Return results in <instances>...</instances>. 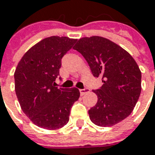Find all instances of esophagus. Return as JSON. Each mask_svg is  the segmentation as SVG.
Segmentation results:
<instances>
[{
	"label": "esophagus",
	"instance_id": "esophagus-1",
	"mask_svg": "<svg viewBox=\"0 0 155 155\" xmlns=\"http://www.w3.org/2000/svg\"><path fill=\"white\" fill-rule=\"evenodd\" d=\"M89 92V89L88 88H84V89H80V93H81V95L83 96L84 94H86L87 93Z\"/></svg>",
	"mask_w": 155,
	"mask_h": 155
}]
</instances>
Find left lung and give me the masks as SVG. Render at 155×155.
Returning a JSON list of instances; mask_svg holds the SVG:
<instances>
[{
  "label": "left lung",
  "instance_id": "obj_1",
  "mask_svg": "<svg viewBox=\"0 0 155 155\" xmlns=\"http://www.w3.org/2000/svg\"><path fill=\"white\" fill-rule=\"evenodd\" d=\"M87 60L103 85L94 91L97 104L88 110L91 121L100 127L113 126L133 111L141 91V73L131 55L116 43L99 36L80 38L74 47Z\"/></svg>",
  "mask_w": 155,
  "mask_h": 155
}]
</instances>
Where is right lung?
Segmentation results:
<instances>
[{"label":"right lung","instance_id":"1","mask_svg":"<svg viewBox=\"0 0 155 155\" xmlns=\"http://www.w3.org/2000/svg\"><path fill=\"white\" fill-rule=\"evenodd\" d=\"M77 39L51 36L25 53L14 72V87L20 107L37 126L58 130L69 120L70 109L80 98L76 87L58 88L61 60Z\"/></svg>","mask_w":155,"mask_h":155}]
</instances>
